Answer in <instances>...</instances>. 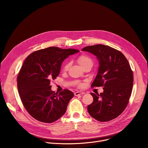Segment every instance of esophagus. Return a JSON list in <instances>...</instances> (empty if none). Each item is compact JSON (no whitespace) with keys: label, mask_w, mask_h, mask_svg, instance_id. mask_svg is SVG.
<instances>
[{"label":"esophagus","mask_w":148,"mask_h":148,"mask_svg":"<svg viewBox=\"0 0 148 148\" xmlns=\"http://www.w3.org/2000/svg\"><path fill=\"white\" fill-rule=\"evenodd\" d=\"M85 94V92H81V91H77V92H75L74 93V95L75 96H78V95H81V94Z\"/></svg>","instance_id":"obj_1"}]
</instances>
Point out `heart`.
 I'll return each instance as SVG.
<instances>
[{
	"label": "heart",
	"mask_w": 148,
	"mask_h": 148,
	"mask_svg": "<svg viewBox=\"0 0 148 148\" xmlns=\"http://www.w3.org/2000/svg\"><path fill=\"white\" fill-rule=\"evenodd\" d=\"M77 61L79 64V65L82 67H83L84 66H85L86 65H88V64H91L92 66L93 64V62H92V59L90 57H89L88 56H86V55H81V56H79L77 58ZM69 66H70V63L69 62L66 63L65 66H64V70H67L69 69ZM78 86L79 87H81L82 84H79Z\"/></svg>",
	"instance_id": "1"
}]
</instances>
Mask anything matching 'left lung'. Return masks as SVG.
I'll return each mask as SVG.
<instances>
[{"instance_id":"obj_1","label":"left lung","mask_w":148,"mask_h":148,"mask_svg":"<svg viewBox=\"0 0 148 148\" xmlns=\"http://www.w3.org/2000/svg\"><path fill=\"white\" fill-rule=\"evenodd\" d=\"M96 56L99 64L91 86L103 87V92L91 93L93 102L87 107L89 114L101 122L118 116L127 106L133 87L134 76L129 62L119 51L108 46L97 45L84 47Z\"/></svg>"}]
</instances>
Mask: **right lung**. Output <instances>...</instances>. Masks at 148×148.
I'll use <instances>...</instances> for the list:
<instances>
[{"label": "right lung", "mask_w": 148, "mask_h": 148, "mask_svg": "<svg viewBox=\"0 0 148 148\" xmlns=\"http://www.w3.org/2000/svg\"><path fill=\"white\" fill-rule=\"evenodd\" d=\"M79 50L50 47L30 54L17 75V88L25 108L34 119L45 123L58 120L66 111L74 94L51 89L50 80L58 76L62 62Z\"/></svg>", "instance_id": "obj_1"}]
</instances>
